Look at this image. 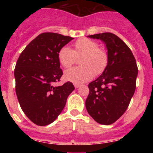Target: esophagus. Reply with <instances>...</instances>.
Masks as SVG:
<instances>
[{
  "instance_id": "34e87169",
  "label": "esophagus",
  "mask_w": 153,
  "mask_h": 153,
  "mask_svg": "<svg viewBox=\"0 0 153 153\" xmlns=\"http://www.w3.org/2000/svg\"><path fill=\"white\" fill-rule=\"evenodd\" d=\"M74 86H75V89H78V88L79 87V86H80L79 84H74Z\"/></svg>"
}]
</instances>
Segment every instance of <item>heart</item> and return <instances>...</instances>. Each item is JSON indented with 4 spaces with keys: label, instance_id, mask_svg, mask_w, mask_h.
Instances as JSON below:
<instances>
[{
    "label": "heart",
    "instance_id": "heart-1",
    "mask_svg": "<svg viewBox=\"0 0 153 153\" xmlns=\"http://www.w3.org/2000/svg\"><path fill=\"white\" fill-rule=\"evenodd\" d=\"M75 50L69 47H62L58 52V59L64 67H70L75 58L84 55L81 60V67H72L65 72L64 77L67 81L79 84L93 78L95 72L101 74L107 65L108 56L106 51L98 48V44L87 38L78 40L74 44Z\"/></svg>",
    "mask_w": 153,
    "mask_h": 153
}]
</instances>
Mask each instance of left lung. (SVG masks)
I'll return each mask as SVG.
<instances>
[{
    "mask_svg": "<svg viewBox=\"0 0 153 153\" xmlns=\"http://www.w3.org/2000/svg\"><path fill=\"white\" fill-rule=\"evenodd\" d=\"M87 37L105 44L108 62L102 74L89 84L86 109L98 124H112L124 113L134 95L138 72L136 61L130 49L114 34Z\"/></svg>",
    "mask_w": 153,
    "mask_h": 153,
    "instance_id": "obj_1",
    "label": "left lung"
}]
</instances>
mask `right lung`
Segmentation results:
<instances>
[{
    "mask_svg": "<svg viewBox=\"0 0 153 153\" xmlns=\"http://www.w3.org/2000/svg\"><path fill=\"white\" fill-rule=\"evenodd\" d=\"M72 39L54 32L41 34L26 47L16 63L14 74L20 106L27 118L38 126L53 122L75 89L69 81L54 85L63 75L58 52Z\"/></svg>",
    "mask_w": 153,
    "mask_h": 153,
    "instance_id": "right-lung-1",
    "label": "right lung"
}]
</instances>
